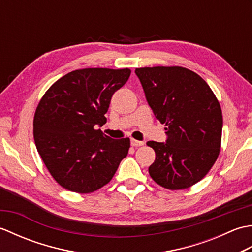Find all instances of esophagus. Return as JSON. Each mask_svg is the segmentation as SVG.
Instances as JSON below:
<instances>
[{"label":"esophagus","mask_w":252,"mask_h":252,"mask_svg":"<svg viewBox=\"0 0 252 252\" xmlns=\"http://www.w3.org/2000/svg\"><path fill=\"white\" fill-rule=\"evenodd\" d=\"M131 145L134 146V147H140V146L144 145V142L136 141V140H134V138H132V140H131Z\"/></svg>","instance_id":"esophagus-1"}]
</instances>
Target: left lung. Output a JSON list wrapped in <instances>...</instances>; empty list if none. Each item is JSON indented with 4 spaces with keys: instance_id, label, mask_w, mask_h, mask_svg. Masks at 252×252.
I'll list each match as a JSON object with an SVG mask.
<instances>
[{
    "instance_id": "8db88e82",
    "label": "left lung",
    "mask_w": 252,
    "mask_h": 252,
    "mask_svg": "<svg viewBox=\"0 0 252 252\" xmlns=\"http://www.w3.org/2000/svg\"><path fill=\"white\" fill-rule=\"evenodd\" d=\"M135 73L168 135L165 143L147 142L156 154L148 172L164 189H189L205 178L220 154V103L205 80L187 68L144 67Z\"/></svg>"
}]
</instances>
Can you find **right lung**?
<instances>
[{
    "instance_id": "add662e5",
    "label": "right lung",
    "mask_w": 252,
    "mask_h": 252,
    "mask_svg": "<svg viewBox=\"0 0 252 252\" xmlns=\"http://www.w3.org/2000/svg\"><path fill=\"white\" fill-rule=\"evenodd\" d=\"M131 70L85 68L69 72L46 91L37 105L33 136L37 152L58 184L89 194L109 183L126 157L130 138L112 140L96 126Z\"/></svg>"
}]
</instances>
